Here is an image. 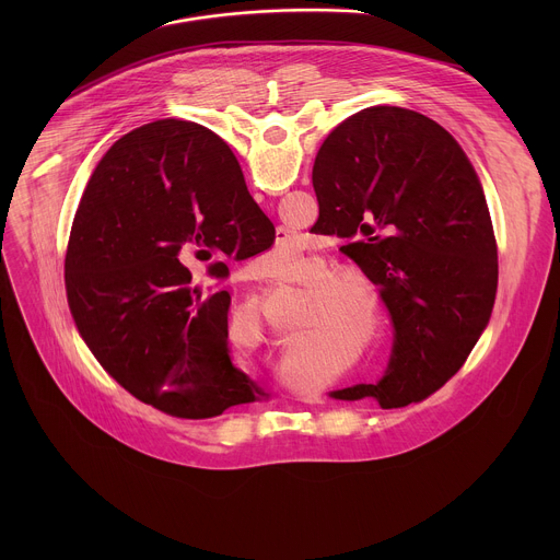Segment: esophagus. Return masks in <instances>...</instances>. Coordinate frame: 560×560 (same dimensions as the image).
Returning <instances> with one entry per match:
<instances>
[{
  "label": "esophagus",
  "mask_w": 560,
  "mask_h": 560,
  "mask_svg": "<svg viewBox=\"0 0 560 560\" xmlns=\"http://www.w3.org/2000/svg\"><path fill=\"white\" fill-rule=\"evenodd\" d=\"M288 238V232L285 230H277V242H285Z\"/></svg>",
  "instance_id": "34e87169"
}]
</instances>
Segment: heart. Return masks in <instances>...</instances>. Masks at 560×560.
Masks as SVG:
<instances>
[{"label": "heart", "mask_w": 560, "mask_h": 560, "mask_svg": "<svg viewBox=\"0 0 560 560\" xmlns=\"http://www.w3.org/2000/svg\"><path fill=\"white\" fill-rule=\"evenodd\" d=\"M332 266L324 257H312L307 266L310 288L301 294V310L296 328H305L322 339H359V343H372L383 328V299L374 283L359 272H330ZM236 324L261 328L259 310L242 307L234 312ZM316 343L296 348V354L312 359Z\"/></svg>", "instance_id": "obj_1"}]
</instances>
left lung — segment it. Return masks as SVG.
<instances>
[{
  "label": "left lung",
  "instance_id": "obj_1",
  "mask_svg": "<svg viewBox=\"0 0 560 560\" xmlns=\"http://www.w3.org/2000/svg\"><path fill=\"white\" fill-rule=\"evenodd\" d=\"M312 186L314 225L346 238L341 250L381 288L396 330L387 374L332 396H372L383 410L423 401L460 370L492 316L499 255L481 179L441 124L372 106L328 135Z\"/></svg>",
  "mask_w": 560,
  "mask_h": 560
}]
</instances>
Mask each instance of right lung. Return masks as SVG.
Wrapping results in <instances>:
<instances>
[{
    "instance_id": "add662e5",
    "label": "right lung",
    "mask_w": 560,
    "mask_h": 560,
    "mask_svg": "<svg viewBox=\"0 0 560 560\" xmlns=\"http://www.w3.org/2000/svg\"><path fill=\"white\" fill-rule=\"evenodd\" d=\"M268 225L208 128L156 119L117 139L89 179L66 253L70 314L102 368L177 419L255 401L264 392L228 354L230 294L199 288L190 268L208 264L225 279L223 257L264 250Z\"/></svg>"
}]
</instances>
